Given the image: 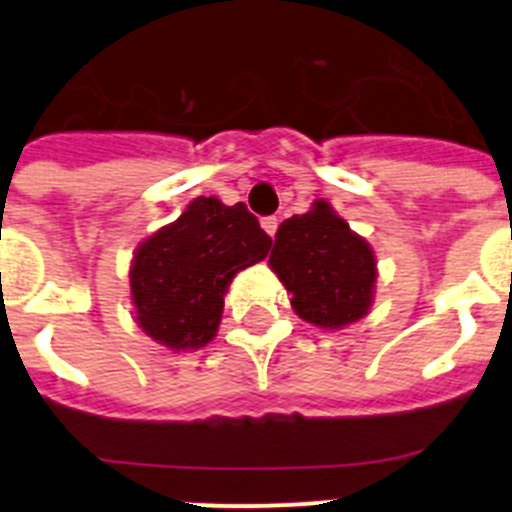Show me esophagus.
Segmentation results:
<instances>
[{"mask_svg": "<svg viewBox=\"0 0 512 512\" xmlns=\"http://www.w3.org/2000/svg\"><path fill=\"white\" fill-rule=\"evenodd\" d=\"M277 225H279L277 217H264V220H261V228H264L271 238H274V233H277Z\"/></svg>", "mask_w": 512, "mask_h": 512, "instance_id": "34e87169", "label": "esophagus"}]
</instances>
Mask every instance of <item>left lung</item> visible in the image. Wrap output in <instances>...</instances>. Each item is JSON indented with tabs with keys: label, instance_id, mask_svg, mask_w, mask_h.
<instances>
[{
	"label": "left lung",
	"instance_id": "left-lung-1",
	"mask_svg": "<svg viewBox=\"0 0 512 512\" xmlns=\"http://www.w3.org/2000/svg\"><path fill=\"white\" fill-rule=\"evenodd\" d=\"M269 266L292 295V310L318 328L356 323L374 302L372 246L325 200L279 225Z\"/></svg>",
	"mask_w": 512,
	"mask_h": 512
}]
</instances>
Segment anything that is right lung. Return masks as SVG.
<instances>
[{
  "instance_id": "add662e5",
  "label": "right lung",
  "mask_w": 512,
  "mask_h": 512,
  "mask_svg": "<svg viewBox=\"0 0 512 512\" xmlns=\"http://www.w3.org/2000/svg\"><path fill=\"white\" fill-rule=\"evenodd\" d=\"M269 248L271 238L243 202L228 207L217 197H197L174 223L135 248V323L171 351L207 346L233 277L266 259Z\"/></svg>"
}]
</instances>
